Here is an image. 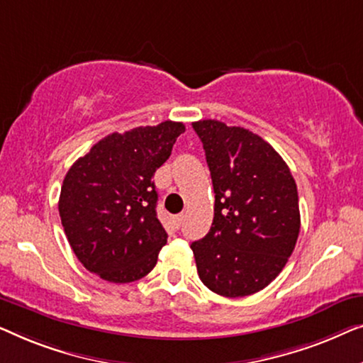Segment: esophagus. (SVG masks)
Wrapping results in <instances>:
<instances>
[{
	"instance_id": "1",
	"label": "esophagus",
	"mask_w": 363,
	"mask_h": 363,
	"mask_svg": "<svg viewBox=\"0 0 363 363\" xmlns=\"http://www.w3.org/2000/svg\"><path fill=\"white\" fill-rule=\"evenodd\" d=\"M184 222V213H177V216L172 217V223H174L176 228H179Z\"/></svg>"
}]
</instances>
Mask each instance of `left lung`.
I'll return each mask as SVG.
<instances>
[{"mask_svg": "<svg viewBox=\"0 0 363 363\" xmlns=\"http://www.w3.org/2000/svg\"><path fill=\"white\" fill-rule=\"evenodd\" d=\"M216 192L213 222L191 245L201 281L225 298L258 293L281 273L299 235L298 187L283 157L242 126L192 123Z\"/></svg>", "mask_w": 363, "mask_h": 363, "instance_id": "obj_1", "label": "left lung"}]
</instances>
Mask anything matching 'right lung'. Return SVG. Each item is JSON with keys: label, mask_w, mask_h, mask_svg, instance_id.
<instances>
[{"label": "right lung", "mask_w": 363, "mask_h": 363, "mask_svg": "<svg viewBox=\"0 0 363 363\" xmlns=\"http://www.w3.org/2000/svg\"><path fill=\"white\" fill-rule=\"evenodd\" d=\"M186 126L162 121L105 136L70 167L59 213L79 262L110 283H131L156 267L167 233L156 216L152 176Z\"/></svg>", "instance_id": "right-lung-1"}]
</instances>
